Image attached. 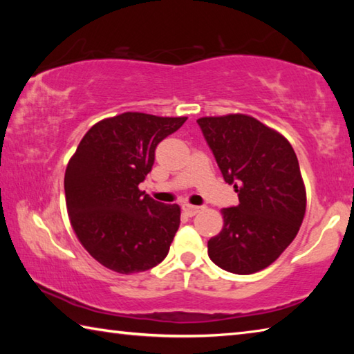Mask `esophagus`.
<instances>
[{
  "mask_svg": "<svg viewBox=\"0 0 354 354\" xmlns=\"http://www.w3.org/2000/svg\"><path fill=\"white\" fill-rule=\"evenodd\" d=\"M183 211L185 215H189V217H194L195 214H198L201 211L200 206H194V205H189V203H184L183 205Z\"/></svg>",
  "mask_w": 354,
  "mask_h": 354,
  "instance_id": "obj_1",
  "label": "esophagus"
}]
</instances>
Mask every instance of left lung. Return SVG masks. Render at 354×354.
Listing matches in <instances>:
<instances>
[{"instance_id":"left-lung-1","label":"left lung","mask_w":354,"mask_h":354,"mask_svg":"<svg viewBox=\"0 0 354 354\" xmlns=\"http://www.w3.org/2000/svg\"><path fill=\"white\" fill-rule=\"evenodd\" d=\"M196 123L223 179L239 194V205L221 211L223 230L209 239L207 254L226 272H259L289 247L306 211L297 154L277 131L242 113Z\"/></svg>"}]
</instances>
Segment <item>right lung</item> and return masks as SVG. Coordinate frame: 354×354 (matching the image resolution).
<instances>
[{
    "label": "right lung",
    "mask_w": 354,
    "mask_h": 354,
    "mask_svg": "<svg viewBox=\"0 0 354 354\" xmlns=\"http://www.w3.org/2000/svg\"><path fill=\"white\" fill-rule=\"evenodd\" d=\"M185 120L140 112L101 120L70 159L64 187L71 226L91 256L113 272H145L169 254L181 211L153 200L139 184L153 169L159 142Z\"/></svg>",
    "instance_id": "1"
}]
</instances>
